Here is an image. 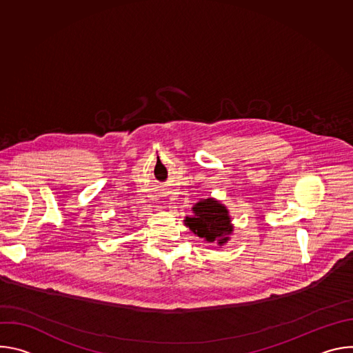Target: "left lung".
Here are the masks:
<instances>
[{
  "label": "left lung",
  "instance_id": "1",
  "mask_svg": "<svg viewBox=\"0 0 353 353\" xmlns=\"http://www.w3.org/2000/svg\"><path fill=\"white\" fill-rule=\"evenodd\" d=\"M194 216L185 218V226L190 228L198 237L208 243L223 244L228 241V234L232 233L230 218L228 210L218 201L208 198L201 201L194 208Z\"/></svg>",
  "mask_w": 353,
  "mask_h": 353
}]
</instances>
